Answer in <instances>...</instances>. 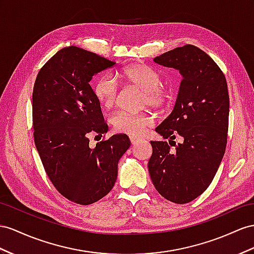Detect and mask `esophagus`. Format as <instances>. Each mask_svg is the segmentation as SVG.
<instances>
[{"mask_svg":"<svg viewBox=\"0 0 254 254\" xmlns=\"http://www.w3.org/2000/svg\"><path fill=\"white\" fill-rule=\"evenodd\" d=\"M129 140H131V144L132 145H137L138 142H139V139L135 138V137H129Z\"/></svg>","mask_w":254,"mask_h":254,"instance_id":"1","label":"esophagus"}]
</instances>
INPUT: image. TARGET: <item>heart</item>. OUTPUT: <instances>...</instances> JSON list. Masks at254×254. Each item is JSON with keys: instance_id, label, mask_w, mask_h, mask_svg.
I'll list each match as a JSON object with an SVG mask.
<instances>
[{"instance_id": "heart-1", "label": "heart", "mask_w": 254, "mask_h": 254, "mask_svg": "<svg viewBox=\"0 0 254 254\" xmlns=\"http://www.w3.org/2000/svg\"><path fill=\"white\" fill-rule=\"evenodd\" d=\"M123 82L144 91L142 105L154 109H163L171 102L170 90L161 86L160 75L144 63H134L123 67L117 74ZM93 94L101 106L109 109L117 101V84L108 76L102 75L93 84ZM154 118L149 113L127 114L119 112L110 118V123L117 133L126 134L129 137H140L146 129L153 125Z\"/></svg>"}]
</instances>
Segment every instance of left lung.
<instances>
[{"instance_id":"obj_1","label":"left lung","mask_w":254,"mask_h":254,"mask_svg":"<svg viewBox=\"0 0 254 254\" xmlns=\"http://www.w3.org/2000/svg\"><path fill=\"white\" fill-rule=\"evenodd\" d=\"M153 61L178 69L183 80L172 114L155 128L168 142L150 141L148 170L162 196L187 204L209 187L224 155L230 112L227 83L217 63L193 45L167 51ZM177 135L179 144L173 141Z\"/></svg>"}]
</instances>
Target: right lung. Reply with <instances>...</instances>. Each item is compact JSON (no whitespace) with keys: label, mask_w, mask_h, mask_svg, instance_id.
Instances as JSON below:
<instances>
[{"label":"right lung","mask_w":254,"mask_h":254,"mask_svg":"<svg viewBox=\"0 0 254 254\" xmlns=\"http://www.w3.org/2000/svg\"><path fill=\"white\" fill-rule=\"evenodd\" d=\"M116 62L81 48H63L38 71L33 89L34 141L45 171L64 197L79 205L113 189L118 162L131 146L126 134L89 146V135L107 133L89 82Z\"/></svg>","instance_id":"right-lung-1"}]
</instances>
